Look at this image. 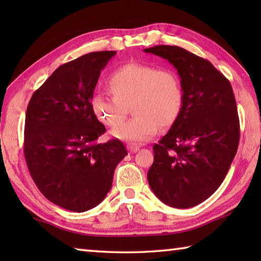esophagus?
Here are the masks:
<instances>
[{"label":"esophagus","instance_id":"1","mask_svg":"<svg viewBox=\"0 0 261 261\" xmlns=\"http://www.w3.org/2000/svg\"><path fill=\"white\" fill-rule=\"evenodd\" d=\"M127 149L131 153H136L137 151H139V146H136V145H127Z\"/></svg>","mask_w":261,"mask_h":261}]
</instances>
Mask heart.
Segmentation results:
<instances>
[{
  "instance_id": "obj_1",
  "label": "heart",
  "mask_w": 261,
  "mask_h": 261,
  "mask_svg": "<svg viewBox=\"0 0 261 261\" xmlns=\"http://www.w3.org/2000/svg\"><path fill=\"white\" fill-rule=\"evenodd\" d=\"M106 90L112 98L94 95L91 109L96 120L114 127L124 119L125 107L133 102L136 116L112 130L115 138L143 143L156 134L160 124L177 121L184 105V91L177 74L144 63L122 64L109 74Z\"/></svg>"
}]
</instances>
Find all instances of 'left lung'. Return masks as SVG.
I'll list each match as a JSON object with an SVG mask.
<instances>
[{
    "label": "left lung",
    "mask_w": 261,
    "mask_h": 261,
    "mask_svg": "<svg viewBox=\"0 0 261 261\" xmlns=\"http://www.w3.org/2000/svg\"><path fill=\"white\" fill-rule=\"evenodd\" d=\"M176 68L184 91L182 112L153 146L147 173L154 194L166 205L190 208L223 182L240 143V120L230 82L210 61L177 46L144 49Z\"/></svg>",
    "instance_id": "left-lung-1"
}]
</instances>
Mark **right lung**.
<instances>
[{"label":"right lung","mask_w":261,"mask_h":261,"mask_svg":"<svg viewBox=\"0 0 261 261\" xmlns=\"http://www.w3.org/2000/svg\"><path fill=\"white\" fill-rule=\"evenodd\" d=\"M116 51H94L57 68L34 92L25 117L24 155L38 189L53 204L82 212L107 196L127 154L91 109L100 72Z\"/></svg>","instance_id":"add662e5"}]
</instances>
